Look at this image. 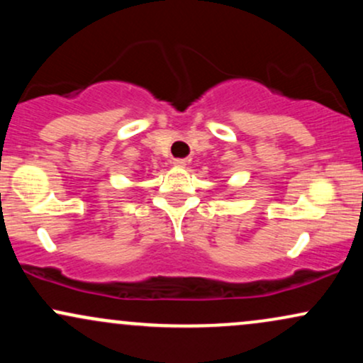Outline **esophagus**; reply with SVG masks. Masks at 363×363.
Segmentation results:
<instances>
[{
    "mask_svg": "<svg viewBox=\"0 0 363 363\" xmlns=\"http://www.w3.org/2000/svg\"><path fill=\"white\" fill-rule=\"evenodd\" d=\"M172 164H174V167H177V169H184L186 165H187V162L184 160V158H176V160H174Z\"/></svg>",
    "mask_w": 363,
    "mask_h": 363,
    "instance_id": "obj_1",
    "label": "esophagus"
}]
</instances>
